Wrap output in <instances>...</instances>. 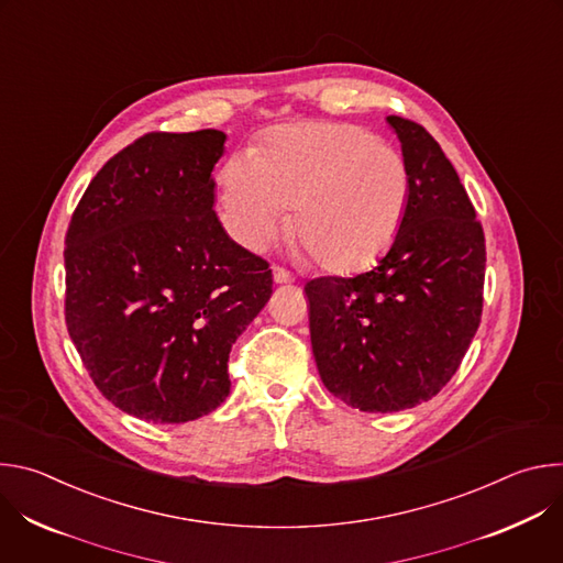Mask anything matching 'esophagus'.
<instances>
[{
    "mask_svg": "<svg viewBox=\"0 0 563 563\" xmlns=\"http://www.w3.org/2000/svg\"><path fill=\"white\" fill-rule=\"evenodd\" d=\"M274 283H278V285H289V283H294V276L287 272V269H283V267H274Z\"/></svg>",
    "mask_w": 563,
    "mask_h": 563,
    "instance_id": "esophagus-1",
    "label": "esophagus"
}]
</instances>
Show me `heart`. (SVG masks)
<instances>
[{"label": "heart", "instance_id": "1", "mask_svg": "<svg viewBox=\"0 0 563 563\" xmlns=\"http://www.w3.org/2000/svg\"><path fill=\"white\" fill-rule=\"evenodd\" d=\"M410 191L404 155L341 122L280 126L220 172V205L238 243L267 250L291 207V235L336 274L369 267L394 245Z\"/></svg>", "mask_w": 563, "mask_h": 563}]
</instances>
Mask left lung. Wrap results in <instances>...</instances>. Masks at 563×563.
Wrapping results in <instances>:
<instances>
[{
  "label": "left lung",
  "instance_id": "1",
  "mask_svg": "<svg viewBox=\"0 0 563 563\" xmlns=\"http://www.w3.org/2000/svg\"><path fill=\"white\" fill-rule=\"evenodd\" d=\"M412 191L389 252L354 278L305 285L320 380L363 412H400L437 396L481 323L486 238L439 142L389 115Z\"/></svg>",
  "mask_w": 563,
  "mask_h": 563
}]
</instances>
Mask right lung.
<instances>
[{"label": "right lung", "mask_w": 563, "mask_h": 563, "mask_svg": "<svg viewBox=\"0 0 563 563\" xmlns=\"http://www.w3.org/2000/svg\"><path fill=\"white\" fill-rule=\"evenodd\" d=\"M227 135L148 133L98 172L64 250L66 328L122 412L187 423L229 396L227 361L272 296L269 265L229 238L211 176Z\"/></svg>", "instance_id": "add662e5"}]
</instances>
